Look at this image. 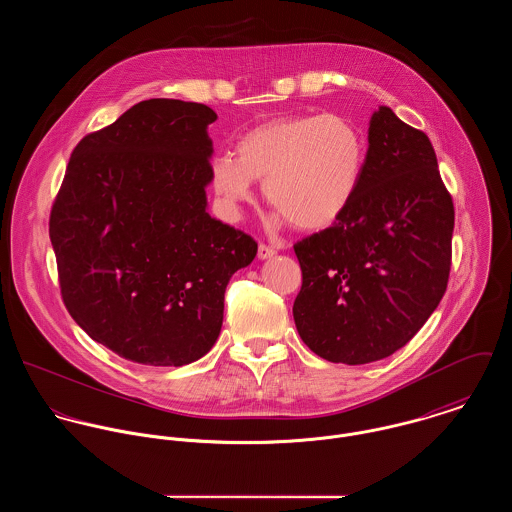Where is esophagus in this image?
<instances>
[{
    "label": "esophagus",
    "mask_w": 512,
    "mask_h": 512,
    "mask_svg": "<svg viewBox=\"0 0 512 512\" xmlns=\"http://www.w3.org/2000/svg\"><path fill=\"white\" fill-rule=\"evenodd\" d=\"M276 256V250L272 246H266V244H260L258 246V258L260 260H270Z\"/></svg>",
    "instance_id": "obj_1"
}]
</instances>
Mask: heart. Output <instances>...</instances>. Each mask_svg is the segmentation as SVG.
<instances>
[{
  "mask_svg": "<svg viewBox=\"0 0 512 512\" xmlns=\"http://www.w3.org/2000/svg\"><path fill=\"white\" fill-rule=\"evenodd\" d=\"M365 169V144L343 116H295L260 124L246 132L234 155L211 165V187L228 219L254 197L264 181L266 201L280 219L299 230L335 224L353 203Z\"/></svg>",
  "mask_w": 512,
  "mask_h": 512,
  "instance_id": "b5f03b06",
  "label": "heart"
}]
</instances>
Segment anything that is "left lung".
Returning a JSON list of instances; mask_svg holds the SVG:
<instances>
[{
	"instance_id": "left-lung-1",
	"label": "left lung",
	"mask_w": 512,
	"mask_h": 512,
	"mask_svg": "<svg viewBox=\"0 0 512 512\" xmlns=\"http://www.w3.org/2000/svg\"><path fill=\"white\" fill-rule=\"evenodd\" d=\"M451 234L453 203L432 142L378 106L353 203L333 226L293 246L303 274L293 301L301 341L343 365L402 349L445 293Z\"/></svg>"
}]
</instances>
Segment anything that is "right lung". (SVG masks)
Returning <instances> with one entry per match:
<instances>
[{
	"mask_svg": "<svg viewBox=\"0 0 512 512\" xmlns=\"http://www.w3.org/2000/svg\"><path fill=\"white\" fill-rule=\"evenodd\" d=\"M217 114L151 98L74 147L49 234L74 321L126 361L183 366L219 339L258 244L209 215Z\"/></svg>",
	"mask_w": 512,
	"mask_h": 512,
	"instance_id": "add662e5",
	"label": "right lung"
}]
</instances>
